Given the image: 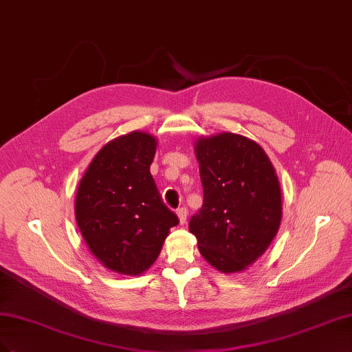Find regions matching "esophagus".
<instances>
[{"label": "esophagus", "mask_w": 352, "mask_h": 352, "mask_svg": "<svg viewBox=\"0 0 352 352\" xmlns=\"http://www.w3.org/2000/svg\"><path fill=\"white\" fill-rule=\"evenodd\" d=\"M176 214H177V217H179L180 224H185L186 220H188V210H186L185 207H180V208H177Z\"/></svg>", "instance_id": "1"}]
</instances>
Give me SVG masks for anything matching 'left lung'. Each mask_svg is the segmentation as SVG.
Listing matches in <instances>:
<instances>
[{"mask_svg":"<svg viewBox=\"0 0 352 352\" xmlns=\"http://www.w3.org/2000/svg\"><path fill=\"white\" fill-rule=\"evenodd\" d=\"M204 204L189 232L218 271L246 270L268 249L281 223V189L268 155L254 141L224 132L195 147Z\"/></svg>","mask_w":352,"mask_h":352,"instance_id":"left-lung-1","label":"left lung"}]
</instances>
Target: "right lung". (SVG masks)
<instances>
[{
	"mask_svg": "<svg viewBox=\"0 0 352 352\" xmlns=\"http://www.w3.org/2000/svg\"><path fill=\"white\" fill-rule=\"evenodd\" d=\"M155 138L119 137L96 154L80 180L76 218L87 246L106 268L124 275L147 271L168 230L179 224L150 173Z\"/></svg>",
	"mask_w": 352,
	"mask_h": 352,
	"instance_id": "add662e5",
	"label": "right lung"
}]
</instances>
